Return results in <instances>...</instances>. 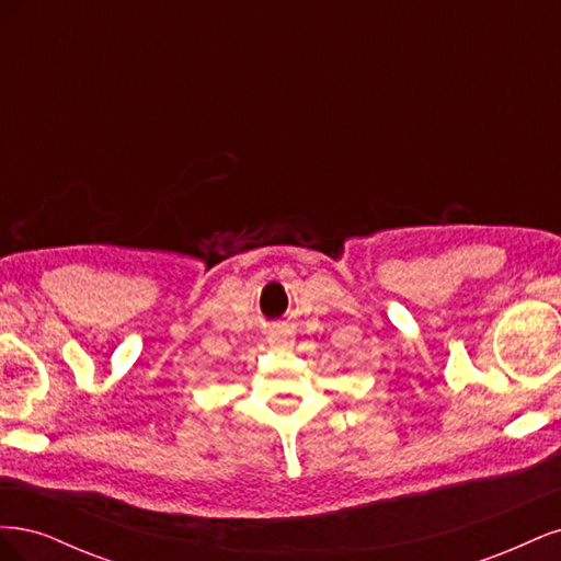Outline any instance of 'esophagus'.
<instances>
[{
	"label": "esophagus",
	"instance_id": "obj_1",
	"mask_svg": "<svg viewBox=\"0 0 561 561\" xmlns=\"http://www.w3.org/2000/svg\"><path fill=\"white\" fill-rule=\"evenodd\" d=\"M268 344L271 346H287V344H290V339L283 336V334H271L268 336Z\"/></svg>",
	"mask_w": 561,
	"mask_h": 561
}]
</instances>
